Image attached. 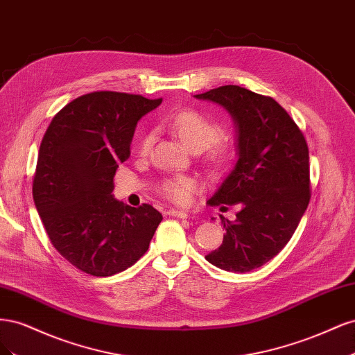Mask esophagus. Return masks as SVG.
<instances>
[{
	"instance_id": "obj_1",
	"label": "esophagus",
	"mask_w": 355,
	"mask_h": 355,
	"mask_svg": "<svg viewBox=\"0 0 355 355\" xmlns=\"http://www.w3.org/2000/svg\"><path fill=\"white\" fill-rule=\"evenodd\" d=\"M168 214H171V216H175V218H179V219H188V213L184 211V210H175V209H171V210L168 211Z\"/></svg>"
}]
</instances>
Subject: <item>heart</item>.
I'll return each mask as SVG.
<instances>
[{
  "label": "heart",
  "mask_w": 355,
  "mask_h": 355,
  "mask_svg": "<svg viewBox=\"0 0 355 355\" xmlns=\"http://www.w3.org/2000/svg\"><path fill=\"white\" fill-rule=\"evenodd\" d=\"M168 128L182 142L196 153L206 149V159L211 168L223 170L232 159L231 146L220 141L222 128L219 124L210 121L196 110H182L170 118ZM154 141V133L146 132L139 139L137 149L142 155L148 154ZM200 191V184L189 176L166 178L158 185V192L168 201L187 206L191 202L196 192Z\"/></svg>",
  "instance_id": "b5f03b06"
}]
</instances>
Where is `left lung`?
<instances>
[{"label": "left lung", "mask_w": 355, "mask_h": 355, "mask_svg": "<svg viewBox=\"0 0 355 355\" xmlns=\"http://www.w3.org/2000/svg\"><path fill=\"white\" fill-rule=\"evenodd\" d=\"M197 99L222 105L239 127V161L207 204L239 206L237 219L206 259L232 272L271 261L292 239L311 200L309 151L302 130L270 96L222 85Z\"/></svg>", "instance_id": "left-lung-1"}]
</instances>
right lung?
Returning <instances> with one entry per match:
<instances>
[{
    "instance_id": "obj_1",
    "label": "right lung",
    "mask_w": 355,
    "mask_h": 355,
    "mask_svg": "<svg viewBox=\"0 0 355 355\" xmlns=\"http://www.w3.org/2000/svg\"><path fill=\"white\" fill-rule=\"evenodd\" d=\"M161 99L93 92L53 116L41 141L32 196L55 249L80 271L110 277L146 253L161 213L115 200L118 164L130 157L137 121Z\"/></svg>"
}]
</instances>
